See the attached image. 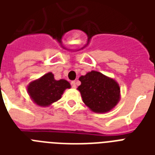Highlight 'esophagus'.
Returning <instances> with one entry per match:
<instances>
[{"label":"esophagus","mask_w":155,"mask_h":155,"mask_svg":"<svg viewBox=\"0 0 155 155\" xmlns=\"http://www.w3.org/2000/svg\"><path fill=\"white\" fill-rule=\"evenodd\" d=\"M71 87H72L73 88H75V87H76V84H75V81H71Z\"/></svg>","instance_id":"obj_1"}]
</instances>
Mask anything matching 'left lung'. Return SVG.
Segmentation results:
<instances>
[{"mask_svg":"<svg viewBox=\"0 0 155 155\" xmlns=\"http://www.w3.org/2000/svg\"><path fill=\"white\" fill-rule=\"evenodd\" d=\"M79 80L81 84L77 89L84 103L92 112H109L120 101V86L112 78L97 71H92L85 75H81Z\"/></svg>","mask_w":155,"mask_h":155,"instance_id":"obj_1","label":"left lung"}]
</instances>
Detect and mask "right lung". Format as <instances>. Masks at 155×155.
I'll use <instances>...</instances> for the list:
<instances>
[{
	"mask_svg": "<svg viewBox=\"0 0 155 155\" xmlns=\"http://www.w3.org/2000/svg\"><path fill=\"white\" fill-rule=\"evenodd\" d=\"M67 88H71L70 83L63 79L56 80L54 74L48 72L31 81L27 86V92L34 103L47 107L58 101Z\"/></svg>",
	"mask_w": 155,
	"mask_h": 155,
	"instance_id": "right-lung-1",
	"label": "right lung"
}]
</instances>
